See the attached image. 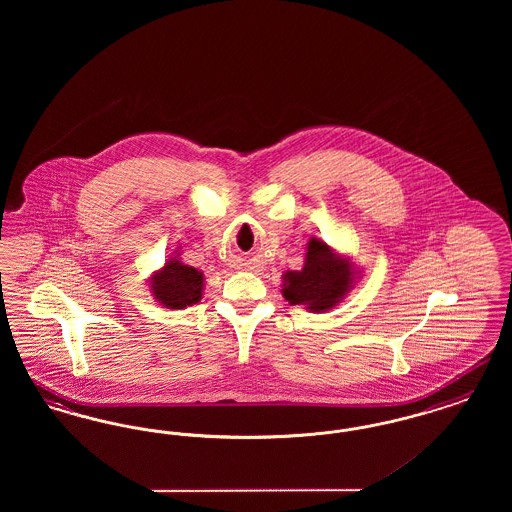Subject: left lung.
<instances>
[{"label": "left lung", "instance_id": "8db88e82", "mask_svg": "<svg viewBox=\"0 0 512 512\" xmlns=\"http://www.w3.org/2000/svg\"><path fill=\"white\" fill-rule=\"evenodd\" d=\"M361 270L324 240L311 238L305 263L282 274V295L290 305H303L311 313L334 309L351 292Z\"/></svg>", "mask_w": 512, "mask_h": 512}]
</instances>
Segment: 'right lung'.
Returning <instances> with one entry per match:
<instances>
[{"label":"right lung","instance_id":"obj_1","mask_svg":"<svg viewBox=\"0 0 512 512\" xmlns=\"http://www.w3.org/2000/svg\"><path fill=\"white\" fill-rule=\"evenodd\" d=\"M203 272L180 261L178 253L149 278L153 299L167 309H186L199 303L203 295Z\"/></svg>","mask_w":512,"mask_h":512}]
</instances>
